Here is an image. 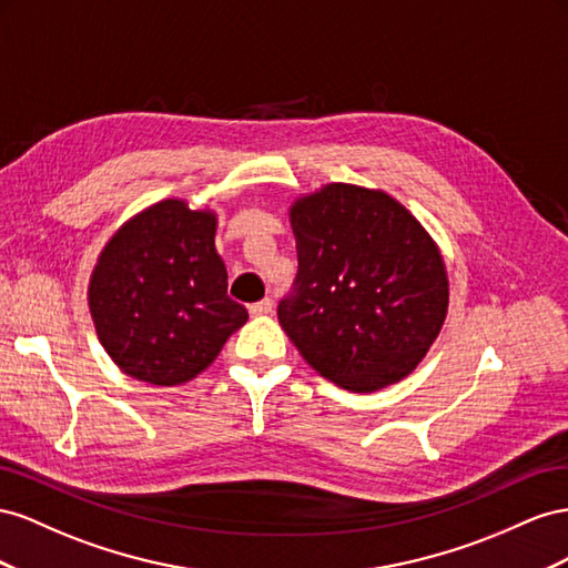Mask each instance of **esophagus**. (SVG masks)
I'll use <instances>...</instances> for the list:
<instances>
[{
  "instance_id": "34e87169",
  "label": "esophagus",
  "mask_w": 568,
  "mask_h": 568,
  "mask_svg": "<svg viewBox=\"0 0 568 568\" xmlns=\"http://www.w3.org/2000/svg\"><path fill=\"white\" fill-rule=\"evenodd\" d=\"M271 312H273V300L271 297H264L262 302L250 304V314L252 316H262V314H271Z\"/></svg>"
}]
</instances>
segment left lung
<instances>
[{
	"instance_id": "left-lung-1",
	"label": "left lung",
	"mask_w": 568,
	"mask_h": 568,
	"mask_svg": "<svg viewBox=\"0 0 568 568\" xmlns=\"http://www.w3.org/2000/svg\"><path fill=\"white\" fill-rule=\"evenodd\" d=\"M297 278L278 321L323 378L374 393L409 376L447 314V271L390 194L333 183L290 209Z\"/></svg>"
}]
</instances>
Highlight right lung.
Masks as SVG:
<instances>
[{"label": "right lung", "instance_id": "obj_1", "mask_svg": "<svg viewBox=\"0 0 568 568\" xmlns=\"http://www.w3.org/2000/svg\"><path fill=\"white\" fill-rule=\"evenodd\" d=\"M216 216L164 200L121 225L94 266L90 314L123 374L181 385L212 364L247 310L229 297Z\"/></svg>", "mask_w": 568, "mask_h": 568}]
</instances>
